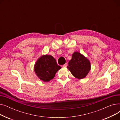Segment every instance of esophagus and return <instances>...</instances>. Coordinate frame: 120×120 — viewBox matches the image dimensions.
Wrapping results in <instances>:
<instances>
[{"instance_id":"1","label":"esophagus","mask_w":120,"mask_h":120,"mask_svg":"<svg viewBox=\"0 0 120 120\" xmlns=\"http://www.w3.org/2000/svg\"><path fill=\"white\" fill-rule=\"evenodd\" d=\"M67 63H66L65 64H64V65H63V66H62V67H63V68H66V67H67Z\"/></svg>"}]
</instances>
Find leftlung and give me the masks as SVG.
<instances>
[{
    "mask_svg": "<svg viewBox=\"0 0 120 120\" xmlns=\"http://www.w3.org/2000/svg\"><path fill=\"white\" fill-rule=\"evenodd\" d=\"M67 68L74 77L82 79L85 78L90 72L91 64L90 60L84 55L75 52L72 54Z\"/></svg>",
    "mask_w": 120,
    "mask_h": 120,
    "instance_id": "8db88e82",
    "label": "left lung"
}]
</instances>
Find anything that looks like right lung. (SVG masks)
<instances>
[{
    "mask_svg": "<svg viewBox=\"0 0 120 120\" xmlns=\"http://www.w3.org/2000/svg\"><path fill=\"white\" fill-rule=\"evenodd\" d=\"M61 67L57 64L56 60L52 55H43L37 59L34 66V71L41 80L49 82L52 80Z\"/></svg>",
    "mask_w": 120,
    "mask_h": 120,
    "instance_id": "obj_1",
    "label": "right lung"
}]
</instances>
